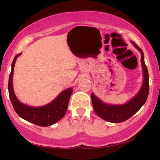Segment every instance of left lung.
<instances>
[{"label": "left lung", "instance_id": "8db88e82", "mask_svg": "<svg viewBox=\"0 0 160 160\" xmlns=\"http://www.w3.org/2000/svg\"><path fill=\"white\" fill-rule=\"evenodd\" d=\"M132 43L141 54V62L144 74L142 86L137 95L126 104L120 105L106 104L95 96L94 93H92L91 95L92 106L96 114L108 122L117 123L127 120L144 105L149 94V74L144 63V52L135 42L132 41Z\"/></svg>", "mask_w": 160, "mask_h": 160}]
</instances>
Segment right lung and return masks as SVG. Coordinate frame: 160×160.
Masks as SVG:
<instances>
[{
  "label": "right lung",
  "mask_w": 160,
  "mask_h": 160,
  "mask_svg": "<svg viewBox=\"0 0 160 160\" xmlns=\"http://www.w3.org/2000/svg\"><path fill=\"white\" fill-rule=\"evenodd\" d=\"M20 55L21 53H19L14 58L12 62V69L9 77L8 90L12 107L16 113L25 120L43 127L52 126L65 116L68 106L70 97L72 94L73 89L69 88L62 91L52 102L42 107H31L22 104L16 97L12 88L13 68L16 58Z\"/></svg>",
  "instance_id": "add662e5"
}]
</instances>
